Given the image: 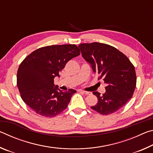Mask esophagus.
I'll return each mask as SVG.
<instances>
[{
	"label": "esophagus",
	"instance_id": "34e87169",
	"mask_svg": "<svg viewBox=\"0 0 153 153\" xmlns=\"http://www.w3.org/2000/svg\"><path fill=\"white\" fill-rule=\"evenodd\" d=\"M79 92H82V93H84V94H86V95H88V94H90V92H86V91H84V90H79Z\"/></svg>",
	"mask_w": 153,
	"mask_h": 153
}]
</instances>
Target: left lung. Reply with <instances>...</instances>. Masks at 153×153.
I'll return each instance as SVG.
<instances>
[{
    "label": "left lung",
    "mask_w": 153,
    "mask_h": 153,
    "mask_svg": "<svg viewBox=\"0 0 153 153\" xmlns=\"http://www.w3.org/2000/svg\"><path fill=\"white\" fill-rule=\"evenodd\" d=\"M83 58L91 65L93 71L107 86L106 92L93 94L98 102L92 109L102 115H109L123 107L132 97L136 86L135 68L129 59L117 48L99 42L79 45Z\"/></svg>",
    "instance_id": "left-lung-1"
}]
</instances>
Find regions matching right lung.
<instances>
[{
  "mask_svg": "<svg viewBox=\"0 0 153 153\" xmlns=\"http://www.w3.org/2000/svg\"><path fill=\"white\" fill-rule=\"evenodd\" d=\"M80 55L76 45H51L32 52L20 64L17 85L21 97L37 114L46 117L59 115L67 107L76 91L63 92L54 78L71 59Z\"/></svg>",
  "mask_w": 153,
  "mask_h": 153,
  "instance_id": "right-lung-1",
  "label": "right lung"
}]
</instances>
